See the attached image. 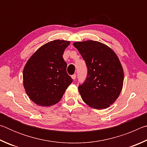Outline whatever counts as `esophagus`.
Returning <instances> with one entry per match:
<instances>
[{
  "label": "esophagus",
  "mask_w": 147,
  "mask_h": 147,
  "mask_svg": "<svg viewBox=\"0 0 147 147\" xmlns=\"http://www.w3.org/2000/svg\"><path fill=\"white\" fill-rule=\"evenodd\" d=\"M76 74H73V75L71 76V78H73L74 80L76 79Z\"/></svg>",
  "instance_id": "34e87169"
}]
</instances>
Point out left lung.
I'll list each match as a JSON object with an SVG mask.
<instances>
[{"mask_svg": "<svg viewBox=\"0 0 147 147\" xmlns=\"http://www.w3.org/2000/svg\"><path fill=\"white\" fill-rule=\"evenodd\" d=\"M77 49L86 62L87 77L78 91L85 103L92 108L105 109L112 104L123 85V69L116 54L100 42H75Z\"/></svg>", "mask_w": 147, "mask_h": 147, "instance_id": "1", "label": "left lung"}]
</instances>
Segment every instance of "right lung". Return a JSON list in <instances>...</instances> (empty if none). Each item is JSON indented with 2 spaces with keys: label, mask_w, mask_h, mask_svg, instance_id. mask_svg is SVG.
<instances>
[{
  "label": "right lung",
  "mask_w": 147,
  "mask_h": 147,
  "mask_svg": "<svg viewBox=\"0 0 147 147\" xmlns=\"http://www.w3.org/2000/svg\"><path fill=\"white\" fill-rule=\"evenodd\" d=\"M70 42L50 41L41 47L27 61L23 70V85L29 98L42 106L56 104L73 82L67 73L63 52Z\"/></svg>",
  "instance_id": "right-lung-1"
}]
</instances>
